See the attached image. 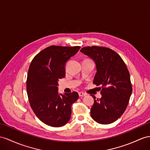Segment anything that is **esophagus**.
<instances>
[{
  "mask_svg": "<svg viewBox=\"0 0 150 150\" xmlns=\"http://www.w3.org/2000/svg\"><path fill=\"white\" fill-rule=\"evenodd\" d=\"M79 95L80 97H83V96H85L86 95V94L83 93H82V92H79Z\"/></svg>",
  "mask_w": 150,
  "mask_h": 150,
  "instance_id": "obj_1",
  "label": "esophagus"
}]
</instances>
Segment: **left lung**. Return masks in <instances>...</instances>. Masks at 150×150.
<instances>
[{
	"label": "left lung",
	"instance_id": "left-lung-1",
	"mask_svg": "<svg viewBox=\"0 0 150 150\" xmlns=\"http://www.w3.org/2000/svg\"><path fill=\"white\" fill-rule=\"evenodd\" d=\"M80 52L96 64L93 83L101 86L102 97L96 99L91 109V117L101 124H110L120 118L128 105L132 87L124 61L113 50L101 46H87Z\"/></svg>",
	"mask_w": 150,
	"mask_h": 150
}]
</instances>
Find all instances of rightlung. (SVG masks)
<instances>
[{"label":"right lung","mask_w":150,"mask_h":150,"mask_svg":"<svg viewBox=\"0 0 150 150\" xmlns=\"http://www.w3.org/2000/svg\"><path fill=\"white\" fill-rule=\"evenodd\" d=\"M80 48L51 45L37 54L30 64L26 79L28 101L34 113L46 125L58 127L70 119L71 106L79 94H59L57 81L64 77L65 63Z\"/></svg>","instance_id":"add662e5"}]
</instances>
